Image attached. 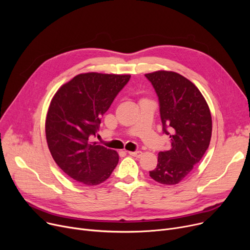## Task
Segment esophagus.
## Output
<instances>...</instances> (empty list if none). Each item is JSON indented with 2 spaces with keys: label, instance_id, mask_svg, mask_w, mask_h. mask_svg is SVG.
<instances>
[{
  "label": "esophagus",
  "instance_id": "esophagus-1",
  "mask_svg": "<svg viewBox=\"0 0 250 250\" xmlns=\"http://www.w3.org/2000/svg\"><path fill=\"white\" fill-rule=\"evenodd\" d=\"M127 153H128V155H130V156L136 157V158H140V157H142V155H143L142 151H135V152H130V151H128Z\"/></svg>",
  "mask_w": 250,
  "mask_h": 250
}]
</instances>
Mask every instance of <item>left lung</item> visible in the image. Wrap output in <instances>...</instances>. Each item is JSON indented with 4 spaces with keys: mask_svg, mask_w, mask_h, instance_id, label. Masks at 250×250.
<instances>
[{
    "mask_svg": "<svg viewBox=\"0 0 250 250\" xmlns=\"http://www.w3.org/2000/svg\"><path fill=\"white\" fill-rule=\"evenodd\" d=\"M145 77L158 96L163 134L171 143L169 150L159 152L150 176L162 185H176L191 173L208 148L211 112L200 90L183 76L158 71Z\"/></svg>",
    "mask_w": 250,
    "mask_h": 250,
    "instance_id": "8db88e82",
    "label": "left lung"
}]
</instances>
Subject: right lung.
Here are the masks:
<instances>
[{
    "mask_svg": "<svg viewBox=\"0 0 250 250\" xmlns=\"http://www.w3.org/2000/svg\"><path fill=\"white\" fill-rule=\"evenodd\" d=\"M129 75L80 74L52 98L45 135L52 158L62 171L86 186L106 180L118 163L115 151L90 142L102 115L129 81Z\"/></svg>",
    "mask_w": 250,
    "mask_h": 250,
    "instance_id": "1",
    "label": "right lung"
}]
</instances>
